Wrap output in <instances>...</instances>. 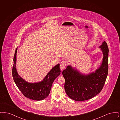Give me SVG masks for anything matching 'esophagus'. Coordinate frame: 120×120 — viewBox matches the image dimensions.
Returning <instances> with one entry per match:
<instances>
[{
    "mask_svg": "<svg viewBox=\"0 0 120 120\" xmlns=\"http://www.w3.org/2000/svg\"><path fill=\"white\" fill-rule=\"evenodd\" d=\"M66 65L67 63L65 61H62L60 64V68L61 69V70H63V69L65 68L66 67Z\"/></svg>",
    "mask_w": 120,
    "mask_h": 120,
    "instance_id": "esophagus-1",
    "label": "esophagus"
}]
</instances>
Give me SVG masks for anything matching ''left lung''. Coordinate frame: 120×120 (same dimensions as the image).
<instances>
[{"label": "left lung", "mask_w": 120, "mask_h": 120, "mask_svg": "<svg viewBox=\"0 0 120 120\" xmlns=\"http://www.w3.org/2000/svg\"><path fill=\"white\" fill-rule=\"evenodd\" d=\"M103 57L100 66L94 72L83 74L68 65L63 70L65 90L71 99L82 101L90 99L99 94L103 89L108 73L109 48L103 41L99 46Z\"/></svg>", "instance_id": "obj_1"}]
</instances>
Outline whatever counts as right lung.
I'll return each mask as SVG.
<instances>
[{
  "label": "right lung",
  "mask_w": 120,
  "mask_h": 120,
  "mask_svg": "<svg viewBox=\"0 0 120 120\" xmlns=\"http://www.w3.org/2000/svg\"><path fill=\"white\" fill-rule=\"evenodd\" d=\"M17 48L16 49L13 58L12 77L18 88L26 98L36 101L45 99L49 95L52 85L54 80L60 74L61 71L58 63L53 67L41 81L36 83H29L22 78L17 73L16 61Z\"/></svg>",
  "instance_id": "right-lung-1"
}]
</instances>
